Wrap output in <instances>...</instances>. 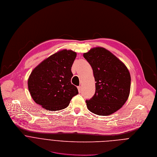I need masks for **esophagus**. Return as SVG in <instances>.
Instances as JSON below:
<instances>
[{"instance_id":"34e87169","label":"esophagus","mask_w":157,"mask_h":157,"mask_svg":"<svg viewBox=\"0 0 157 157\" xmlns=\"http://www.w3.org/2000/svg\"><path fill=\"white\" fill-rule=\"evenodd\" d=\"M77 88H78V92L80 93V92H81V90H82V87H81L80 86H77Z\"/></svg>"}]
</instances>
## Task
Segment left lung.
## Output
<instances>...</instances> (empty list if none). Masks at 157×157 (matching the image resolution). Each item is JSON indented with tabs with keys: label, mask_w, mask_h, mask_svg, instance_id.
Here are the masks:
<instances>
[{
	"label": "left lung",
	"mask_w": 157,
	"mask_h": 157,
	"mask_svg": "<svg viewBox=\"0 0 157 157\" xmlns=\"http://www.w3.org/2000/svg\"><path fill=\"white\" fill-rule=\"evenodd\" d=\"M92 67L95 93L86 100L90 111L99 116H108L119 110L128 99L131 75L127 67L104 48L91 49L83 54Z\"/></svg>",
	"instance_id": "left-lung-1"
}]
</instances>
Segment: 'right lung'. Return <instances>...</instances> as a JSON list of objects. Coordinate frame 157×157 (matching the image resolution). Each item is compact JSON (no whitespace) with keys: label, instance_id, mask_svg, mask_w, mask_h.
I'll return each instance as SVG.
<instances>
[{"label":"right lung","instance_id":"obj_1","mask_svg":"<svg viewBox=\"0 0 157 157\" xmlns=\"http://www.w3.org/2000/svg\"><path fill=\"white\" fill-rule=\"evenodd\" d=\"M77 56L72 50L63 49L42 61L31 72L28 87L35 102L49 111L67 108L78 93L71 83V67Z\"/></svg>","mask_w":157,"mask_h":157}]
</instances>
